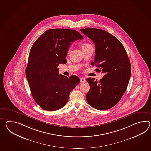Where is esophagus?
<instances>
[{
    "instance_id": "34e87169",
    "label": "esophagus",
    "mask_w": 151,
    "mask_h": 151,
    "mask_svg": "<svg viewBox=\"0 0 151 151\" xmlns=\"http://www.w3.org/2000/svg\"><path fill=\"white\" fill-rule=\"evenodd\" d=\"M80 80L81 83H83L86 82V79L84 77H80Z\"/></svg>"
}]
</instances>
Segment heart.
Masks as SVG:
<instances>
[{"instance_id":"1","label":"heart","mask_w":151,"mask_h":151,"mask_svg":"<svg viewBox=\"0 0 151 151\" xmlns=\"http://www.w3.org/2000/svg\"><path fill=\"white\" fill-rule=\"evenodd\" d=\"M89 45H91L89 43H84L82 45V49L84 48V47H88Z\"/></svg>"}]
</instances>
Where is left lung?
<instances>
[{
	"mask_svg": "<svg viewBox=\"0 0 151 151\" xmlns=\"http://www.w3.org/2000/svg\"><path fill=\"white\" fill-rule=\"evenodd\" d=\"M81 31L95 45V60L91 65L99 68L96 71L106 74L100 81L88 78L90 90L86 99L92 107L107 110L117 104L126 91L131 77V63L122 44L107 31L89 27Z\"/></svg>",
	"mask_w": 151,
	"mask_h": 151,
	"instance_id": "1",
	"label": "left lung"
}]
</instances>
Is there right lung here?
Returning a JSON list of instances; mask_svg holds the SVG:
<instances>
[{
  "label": "right lung",
  "mask_w": 151,
  "mask_h": 151,
  "mask_svg": "<svg viewBox=\"0 0 151 151\" xmlns=\"http://www.w3.org/2000/svg\"><path fill=\"white\" fill-rule=\"evenodd\" d=\"M82 39L77 31L50 29L31 47L25 74L32 97L44 110L56 111L64 107L71 91L79 83L77 76L59 74L57 67L66 61L71 43Z\"/></svg>",
  "instance_id": "1"
}]
</instances>
